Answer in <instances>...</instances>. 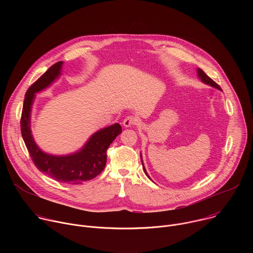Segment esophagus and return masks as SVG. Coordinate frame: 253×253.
Segmentation results:
<instances>
[{"label": "esophagus", "instance_id": "1", "mask_svg": "<svg viewBox=\"0 0 253 253\" xmlns=\"http://www.w3.org/2000/svg\"><path fill=\"white\" fill-rule=\"evenodd\" d=\"M137 123V119L133 116H128L126 117L124 120H123V126L128 128V127H131L133 125H135Z\"/></svg>", "mask_w": 253, "mask_h": 253}]
</instances>
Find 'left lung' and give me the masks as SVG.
<instances>
[{
  "mask_svg": "<svg viewBox=\"0 0 253 253\" xmlns=\"http://www.w3.org/2000/svg\"><path fill=\"white\" fill-rule=\"evenodd\" d=\"M197 75H198V78L204 83V84H207V85H209V86H211V87H214V88H216V89H219V90H221L220 89V87L216 84L212 79H210L204 72L200 69V68H198L197 69ZM140 157H141V162H142V166H143V170H144V172H145V174L148 176V174H147V171H146V169H145V167H144V164H143V160H142V155H140ZM149 177V176H148ZM150 178V177H149Z\"/></svg>",
  "mask_w": 253,
  "mask_h": 253,
  "instance_id": "8db88e82",
  "label": "left lung"
}]
</instances>
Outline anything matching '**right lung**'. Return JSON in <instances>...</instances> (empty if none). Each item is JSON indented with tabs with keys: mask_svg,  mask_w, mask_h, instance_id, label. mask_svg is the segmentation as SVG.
I'll return each instance as SVG.
<instances>
[{
	"mask_svg": "<svg viewBox=\"0 0 253 253\" xmlns=\"http://www.w3.org/2000/svg\"><path fill=\"white\" fill-rule=\"evenodd\" d=\"M63 62H57L36 81L26 92L21 117V132L30 156L41 172L56 181L80 184L98 176L107 162V149L122 132L120 124L115 123L95 132L85 145L75 153L52 155L42 151L36 144L31 131V111L36 97L49 87L61 75Z\"/></svg>",
	"mask_w": 253,
	"mask_h": 253,
	"instance_id": "add662e5",
	"label": "right lung"
}]
</instances>
